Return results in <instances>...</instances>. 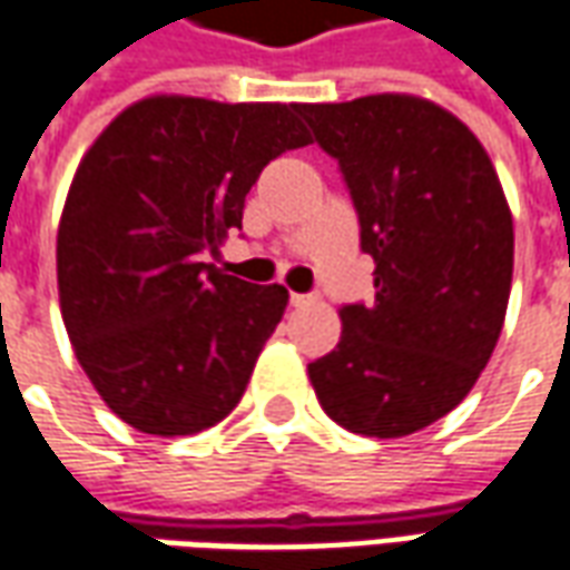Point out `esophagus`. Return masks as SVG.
<instances>
[{
    "label": "esophagus",
    "instance_id": "esophagus-1",
    "mask_svg": "<svg viewBox=\"0 0 570 570\" xmlns=\"http://www.w3.org/2000/svg\"><path fill=\"white\" fill-rule=\"evenodd\" d=\"M308 302H312V296H302V293H289V305H296V308L308 305Z\"/></svg>",
    "mask_w": 570,
    "mask_h": 570
}]
</instances>
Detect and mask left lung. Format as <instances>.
Here are the masks:
<instances>
[{"instance_id":"1","label":"left lung","mask_w":570,"mask_h":570,"mask_svg":"<svg viewBox=\"0 0 570 570\" xmlns=\"http://www.w3.org/2000/svg\"><path fill=\"white\" fill-rule=\"evenodd\" d=\"M336 157L373 256V305L340 308V345L308 364L324 413L401 438L463 401L491 361L512 286V213L475 132L429 98L382 91L298 105Z\"/></svg>"}]
</instances>
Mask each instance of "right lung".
Here are the masks:
<instances>
[{
  "label": "right lung",
  "mask_w": 570,
  "mask_h": 570,
  "mask_svg": "<svg viewBox=\"0 0 570 570\" xmlns=\"http://www.w3.org/2000/svg\"><path fill=\"white\" fill-rule=\"evenodd\" d=\"M312 145L298 105L147 95L82 154L58 225V298L79 367L145 435H197L240 404L286 308L225 274L258 173Z\"/></svg>",
  "instance_id": "obj_1"
}]
</instances>
